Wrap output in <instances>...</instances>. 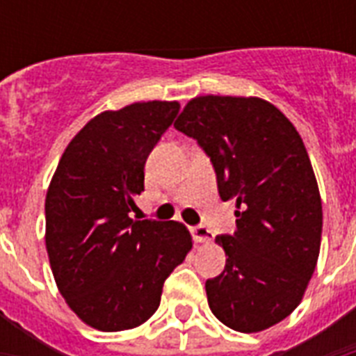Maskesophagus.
<instances>
[{
	"label": "esophagus",
	"mask_w": 356,
	"mask_h": 356,
	"mask_svg": "<svg viewBox=\"0 0 356 356\" xmlns=\"http://www.w3.org/2000/svg\"><path fill=\"white\" fill-rule=\"evenodd\" d=\"M192 234H194L195 242L200 243H211L214 240V233L205 225H197V227L192 229Z\"/></svg>",
	"instance_id": "34e87169"
}]
</instances>
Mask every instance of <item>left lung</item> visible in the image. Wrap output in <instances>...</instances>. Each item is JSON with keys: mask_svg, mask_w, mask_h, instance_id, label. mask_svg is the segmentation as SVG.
<instances>
[{"mask_svg": "<svg viewBox=\"0 0 356 356\" xmlns=\"http://www.w3.org/2000/svg\"><path fill=\"white\" fill-rule=\"evenodd\" d=\"M173 127L211 156L218 192L234 201V234L216 236L225 270L205 282L212 314L238 332H259L303 299L321 243V197L292 122L260 97L200 96Z\"/></svg>", "mask_w": 356, "mask_h": 356, "instance_id": "obj_1", "label": "left lung"}]
</instances>
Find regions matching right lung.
I'll use <instances>...</instances> for the list:
<instances>
[{
    "label": "right lung",
    "instance_id": "right-lung-1",
    "mask_svg": "<svg viewBox=\"0 0 356 356\" xmlns=\"http://www.w3.org/2000/svg\"><path fill=\"white\" fill-rule=\"evenodd\" d=\"M177 102L133 103L92 118L64 149L46 195V249L58 292L97 331L142 325L192 249L179 222L133 220L151 149Z\"/></svg>",
    "mask_w": 356,
    "mask_h": 356
}]
</instances>
